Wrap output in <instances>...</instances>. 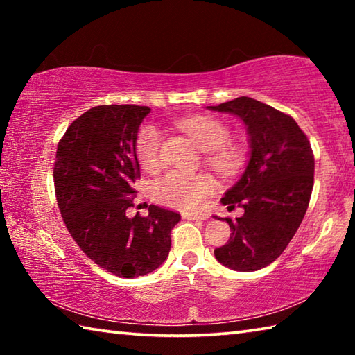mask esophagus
<instances>
[{"label": "esophagus", "instance_id": "obj_1", "mask_svg": "<svg viewBox=\"0 0 355 355\" xmlns=\"http://www.w3.org/2000/svg\"><path fill=\"white\" fill-rule=\"evenodd\" d=\"M183 219H188V220H205L207 216H199V214H189V213H183L182 214Z\"/></svg>", "mask_w": 355, "mask_h": 355}]
</instances>
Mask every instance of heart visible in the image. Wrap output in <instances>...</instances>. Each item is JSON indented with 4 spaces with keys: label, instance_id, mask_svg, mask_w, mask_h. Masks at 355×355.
<instances>
[{
    "label": "heart",
    "instance_id": "b5f03b06",
    "mask_svg": "<svg viewBox=\"0 0 355 355\" xmlns=\"http://www.w3.org/2000/svg\"><path fill=\"white\" fill-rule=\"evenodd\" d=\"M178 128L183 130L197 147L208 152V164L220 173H230L236 169L239 153L235 147L227 146L228 127L211 116H189L180 119ZM164 135L156 125L147 123L136 136V156L141 166L148 172L159 169L163 164ZM214 180L207 173H186L172 171L156 180L152 186L156 200L166 205L183 209V211H197L200 209L208 197L214 192Z\"/></svg>",
    "mask_w": 355,
    "mask_h": 355
}]
</instances>
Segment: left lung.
Masks as SVG:
<instances>
[{
  "instance_id": "left-lung-1",
  "label": "left lung",
  "mask_w": 355,
  "mask_h": 355,
  "mask_svg": "<svg viewBox=\"0 0 355 355\" xmlns=\"http://www.w3.org/2000/svg\"><path fill=\"white\" fill-rule=\"evenodd\" d=\"M208 110L241 119L250 147L241 178L220 199L244 214L225 218L230 239L214 257L235 271H258L277 260L304 219L313 189V152L296 120L261 101L239 97Z\"/></svg>"
}]
</instances>
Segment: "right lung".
<instances>
[{"instance_id": "add662e5", "label": "right lung", "mask_w": 355, "mask_h": 355, "mask_svg": "<svg viewBox=\"0 0 355 355\" xmlns=\"http://www.w3.org/2000/svg\"><path fill=\"white\" fill-rule=\"evenodd\" d=\"M150 107L95 106L70 125L58 144L55 191L71 238L91 260L119 277L155 271L169 255L180 214L156 205L128 218L141 177L136 136Z\"/></svg>"}]
</instances>
